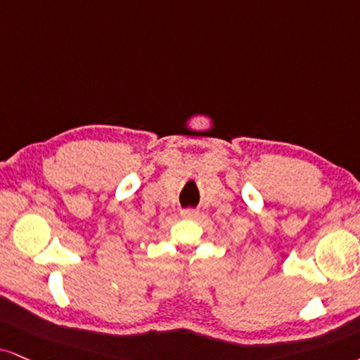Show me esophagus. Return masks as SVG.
Returning a JSON list of instances; mask_svg holds the SVG:
<instances>
[{
	"label": "esophagus",
	"mask_w": 360,
	"mask_h": 360,
	"mask_svg": "<svg viewBox=\"0 0 360 360\" xmlns=\"http://www.w3.org/2000/svg\"><path fill=\"white\" fill-rule=\"evenodd\" d=\"M198 212L193 210V208H187V210H181V219H187V220H193L197 219Z\"/></svg>",
	"instance_id": "1"
}]
</instances>
